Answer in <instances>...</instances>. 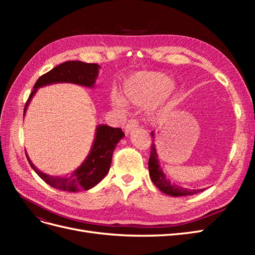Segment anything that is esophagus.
<instances>
[{"mask_svg": "<svg viewBox=\"0 0 255 255\" xmlns=\"http://www.w3.org/2000/svg\"><path fill=\"white\" fill-rule=\"evenodd\" d=\"M138 126H139V123H138V121H137V120H135V119H130V120H128V125H127V127H126L127 132H128H128H130V130L134 129V128H136Z\"/></svg>", "mask_w": 255, "mask_h": 255, "instance_id": "1", "label": "esophagus"}]
</instances>
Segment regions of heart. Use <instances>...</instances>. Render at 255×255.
<instances>
[{"label":"heart","instance_id":"obj_1","mask_svg":"<svg viewBox=\"0 0 255 255\" xmlns=\"http://www.w3.org/2000/svg\"><path fill=\"white\" fill-rule=\"evenodd\" d=\"M173 90L172 81L168 75L161 72H138L129 76L122 85V96L127 102L138 106H148L159 99L156 106L163 105ZM112 103L117 109H122L121 100L113 96Z\"/></svg>","mask_w":255,"mask_h":255}]
</instances>
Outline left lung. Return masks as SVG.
<instances>
[{
	"label": "left lung",
	"mask_w": 255,
	"mask_h": 255,
	"mask_svg": "<svg viewBox=\"0 0 255 255\" xmlns=\"http://www.w3.org/2000/svg\"><path fill=\"white\" fill-rule=\"evenodd\" d=\"M152 138L154 137L153 133H151ZM159 161L158 156L156 153V148L154 142L151 144V151H150V158H149V172L150 177L154 185L157 188H159L160 191L165 192V194L172 196V197H181V196H192L196 195L198 192L202 191L203 189H187L183 188L177 185H173L170 181L167 180L166 175L161 171L159 168Z\"/></svg>",
	"instance_id": "obj_1"
}]
</instances>
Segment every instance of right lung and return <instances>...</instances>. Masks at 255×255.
<instances>
[{"instance_id":"1","label":"right lung","mask_w":255,"mask_h":255,"mask_svg":"<svg viewBox=\"0 0 255 255\" xmlns=\"http://www.w3.org/2000/svg\"><path fill=\"white\" fill-rule=\"evenodd\" d=\"M98 70L99 66L97 64H87L79 60L66 61V63L53 68L51 71L44 73L37 80L34 85V89L30 92L25 103L24 113L37 88L60 82L74 83L91 87L96 82L99 72ZM123 136H125V133L120 128H112L104 125L99 126L97 128L95 142L88 157L85 159L79 169H76L72 174L68 176H51L45 174L38 170L29 160L28 156L26 157L34 171L50 186L71 192L88 190L96 186L99 182H101L109 172L112 164L113 152Z\"/></svg>"}]
</instances>
